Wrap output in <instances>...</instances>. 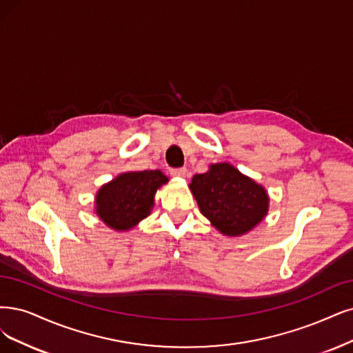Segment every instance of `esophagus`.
Returning a JSON list of instances; mask_svg holds the SVG:
<instances>
[{
  "label": "esophagus",
  "instance_id": "34e87169",
  "mask_svg": "<svg viewBox=\"0 0 353 353\" xmlns=\"http://www.w3.org/2000/svg\"><path fill=\"white\" fill-rule=\"evenodd\" d=\"M172 174H173L174 177H186L188 170H186L185 167H181V168H173V170H172Z\"/></svg>",
  "mask_w": 353,
  "mask_h": 353
}]
</instances>
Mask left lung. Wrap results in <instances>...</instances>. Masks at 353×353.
<instances>
[{
	"label": "left lung",
	"mask_w": 353,
	"mask_h": 353,
	"mask_svg": "<svg viewBox=\"0 0 353 353\" xmlns=\"http://www.w3.org/2000/svg\"><path fill=\"white\" fill-rule=\"evenodd\" d=\"M203 216L228 237H240L257 227L269 212L268 190L230 163L211 164L189 185Z\"/></svg>",
	"instance_id": "8db88e82"
}]
</instances>
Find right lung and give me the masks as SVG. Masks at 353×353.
I'll use <instances>...</instances> for the list:
<instances>
[{"label": "right lung", "mask_w": 353, "mask_h": 353, "mask_svg": "<svg viewBox=\"0 0 353 353\" xmlns=\"http://www.w3.org/2000/svg\"><path fill=\"white\" fill-rule=\"evenodd\" d=\"M168 181L161 170L125 172L104 183L96 193L94 212L104 225L129 231L154 208L155 192Z\"/></svg>", "instance_id": "add662e5"}]
</instances>
